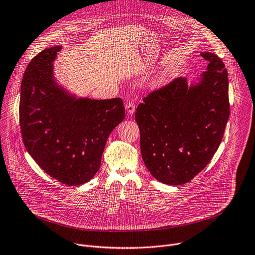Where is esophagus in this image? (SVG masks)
Wrapping results in <instances>:
<instances>
[{"mask_svg": "<svg viewBox=\"0 0 255 255\" xmlns=\"http://www.w3.org/2000/svg\"><path fill=\"white\" fill-rule=\"evenodd\" d=\"M125 109L128 112V114H133L135 112V103L131 100H129L126 104H125Z\"/></svg>", "mask_w": 255, "mask_h": 255, "instance_id": "34e87169", "label": "esophagus"}]
</instances>
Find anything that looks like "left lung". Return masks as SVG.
<instances>
[{
    "label": "left lung",
    "mask_w": 255,
    "mask_h": 255,
    "mask_svg": "<svg viewBox=\"0 0 255 255\" xmlns=\"http://www.w3.org/2000/svg\"><path fill=\"white\" fill-rule=\"evenodd\" d=\"M200 82L178 77L150 92L136 109L143 161L159 182L179 186L192 181L217 152L230 116L228 70L215 53Z\"/></svg>",
    "instance_id": "1"
}]
</instances>
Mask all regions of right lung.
I'll use <instances>...</instances> for the list:
<instances>
[{"instance_id": "1", "label": "right lung", "mask_w": 255, "mask_h": 255, "mask_svg": "<svg viewBox=\"0 0 255 255\" xmlns=\"http://www.w3.org/2000/svg\"><path fill=\"white\" fill-rule=\"evenodd\" d=\"M61 46L45 48L26 66L20 85L19 125L26 151L51 178L77 186L100 168L106 141L125 118L121 98L70 95L53 77Z\"/></svg>"}]
</instances>
